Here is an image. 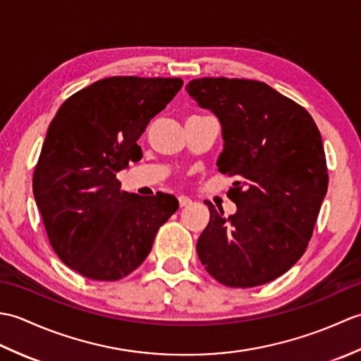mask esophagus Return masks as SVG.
Returning <instances> with one entry per match:
<instances>
[{
  "mask_svg": "<svg viewBox=\"0 0 361 361\" xmlns=\"http://www.w3.org/2000/svg\"><path fill=\"white\" fill-rule=\"evenodd\" d=\"M178 203H180V208H185V206L192 203V200H190V198L186 197V195H180L178 197Z\"/></svg>",
  "mask_w": 361,
  "mask_h": 361,
  "instance_id": "esophagus-1",
  "label": "esophagus"
}]
</instances>
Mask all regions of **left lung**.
<instances>
[{"instance_id":"left-lung-1","label":"left lung","mask_w":361,"mask_h":361,"mask_svg":"<svg viewBox=\"0 0 361 361\" xmlns=\"http://www.w3.org/2000/svg\"><path fill=\"white\" fill-rule=\"evenodd\" d=\"M186 91L220 119L217 166L235 178L228 190L234 216L204 202L211 217L198 257L224 286H262L307 250L329 185L321 133L304 106L264 82L203 78Z\"/></svg>"}]
</instances>
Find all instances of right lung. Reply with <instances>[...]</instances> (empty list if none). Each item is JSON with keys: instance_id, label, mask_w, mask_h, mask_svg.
<instances>
[{"instance_id": "add662e5", "label": "right lung", "mask_w": 361, "mask_h": 361, "mask_svg": "<svg viewBox=\"0 0 361 361\" xmlns=\"http://www.w3.org/2000/svg\"><path fill=\"white\" fill-rule=\"evenodd\" d=\"M181 87L178 78H106L68 97L49 124L34 197L56 255L88 279L136 270L178 209L173 195L121 190L116 173L141 159L137 140Z\"/></svg>"}]
</instances>
